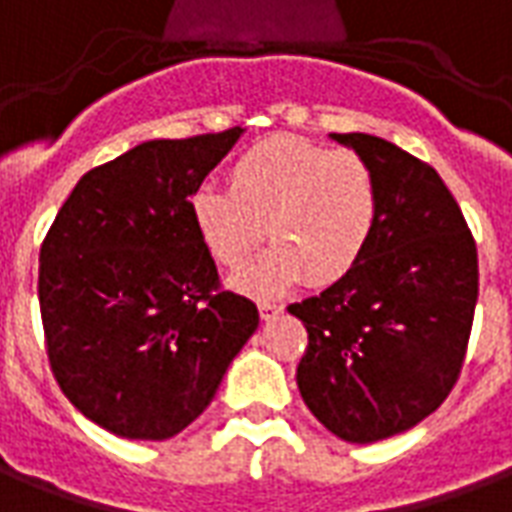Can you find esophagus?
<instances>
[{
    "mask_svg": "<svg viewBox=\"0 0 512 512\" xmlns=\"http://www.w3.org/2000/svg\"><path fill=\"white\" fill-rule=\"evenodd\" d=\"M281 311H283V305H278V302H259V313L264 322L275 319V316H278Z\"/></svg>",
    "mask_w": 512,
    "mask_h": 512,
    "instance_id": "esophagus-1",
    "label": "esophagus"
}]
</instances>
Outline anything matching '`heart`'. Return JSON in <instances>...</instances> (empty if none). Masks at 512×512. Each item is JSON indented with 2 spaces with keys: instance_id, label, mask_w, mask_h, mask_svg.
<instances>
[{
  "instance_id": "b5f03b06",
  "label": "heart",
  "mask_w": 512,
  "mask_h": 512,
  "mask_svg": "<svg viewBox=\"0 0 512 512\" xmlns=\"http://www.w3.org/2000/svg\"><path fill=\"white\" fill-rule=\"evenodd\" d=\"M190 220L212 259L229 270L245 267L270 231L275 248L237 275L245 292L275 294L305 275L313 286H333L374 240L379 185L352 149L278 133L231 163L229 188L193 190Z\"/></svg>"
}]
</instances>
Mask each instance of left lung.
I'll return each instance as SVG.
<instances>
[{"instance_id": "left-lung-1", "label": "left lung", "mask_w": 512, "mask_h": 512, "mask_svg": "<svg viewBox=\"0 0 512 512\" xmlns=\"http://www.w3.org/2000/svg\"><path fill=\"white\" fill-rule=\"evenodd\" d=\"M368 160L379 223L363 261L292 302L308 346L297 387L343 442H379L436 412L461 376L477 305V245L428 163L368 133H333Z\"/></svg>"}]
</instances>
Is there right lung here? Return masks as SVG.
<instances>
[{"mask_svg":"<svg viewBox=\"0 0 512 512\" xmlns=\"http://www.w3.org/2000/svg\"><path fill=\"white\" fill-rule=\"evenodd\" d=\"M240 133L155 138L87 171L40 245L51 374L111 434L160 442L188 428L259 327L190 220L193 190Z\"/></svg>","mask_w":512,"mask_h":512,"instance_id":"obj_1","label":"right lung"}]
</instances>
